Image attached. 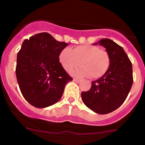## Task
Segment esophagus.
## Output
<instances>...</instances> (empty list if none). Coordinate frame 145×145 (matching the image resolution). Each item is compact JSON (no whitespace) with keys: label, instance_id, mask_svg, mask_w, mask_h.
<instances>
[{"label":"esophagus","instance_id":"obj_1","mask_svg":"<svg viewBox=\"0 0 145 145\" xmlns=\"http://www.w3.org/2000/svg\"><path fill=\"white\" fill-rule=\"evenodd\" d=\"M73 81H74V82H76V83H80V82H81V80L76 79V78H74V79H73Z\"/></svg>","mask_w":145,"mask_h":145}]
</instances>
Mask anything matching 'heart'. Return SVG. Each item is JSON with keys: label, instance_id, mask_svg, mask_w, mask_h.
I'll return each mask as SVG.
<instances>
[{"label": "heart", "instance_id": "heart-1", "mask_svg": "<svg viewBox=\"0 0 145 145\" xmlns=\"http://www.w3.org/2000/svg\"><path fill=\"white\" fill-rule=\"evenodd\" d=\"M59 62L66 71H72L80 64L81 68L72 73L77 77L99 78L103 76L110 65V57L105 50L95 45H82L72 50L65 48L59 52Z\"/></svg>", "mask_w": 145, "mask_h": 145}]
</instances>
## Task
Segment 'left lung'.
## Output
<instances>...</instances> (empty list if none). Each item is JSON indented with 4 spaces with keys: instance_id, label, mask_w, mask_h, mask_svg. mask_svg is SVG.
Wrapping results in <instances>:
<instances>
[{
    "instance_id": "8db88e82",
    "label": "left lung",
    "mask_w": 145,
    "mask_h": 145,
    "mask_svg": "<svg viewBox=\"0 0 145 145\" xmlns=\"http://www.w3.org/2000/svg\"><path fill=\"white\" fill-rule=\"evenodd\" d=\"M100 44L106 49L110 57L109 69L103 76L92 81L90 90L82 92L83 103L99 114H106L118 109L126 99L133 78L132 63L123 48L112 40L102 39Z\"/></svg>"
}]
</instances>
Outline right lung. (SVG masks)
Wrapping results in <instances>:
<instances>
[{"mask_svg": "<svg viewBox=\"0 0 145 145\" xmlns=\"http://www.w3.org/2000/svg\"><path fill=\"white\" fill-rule=\"evenodd\" d=\"M69 44L50 33H37L24 40L17 53L16 76L21 93L32 106L45 108L57 103L66 84L72 81L59 62Z\"/></svg>", "mask_w": 145, "mask_h": 145, "instance_id": "obj_1", "label": "right lung"}]
</instances>
